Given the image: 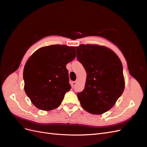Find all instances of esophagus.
<instances>
[{
	"label": "esophagus",
	"mask_w": 147,
	"mask_h": 147,
	"mask_svg": "<svg viewBox=\"0 0 147 147\" xmlns=\"http://www.w3.org/2000/svg\"><path fill=\"white\" fill-rule=\"evenodd\" d=\"M71 86H72L73 88L74 87L75 85L76 84V81H72V82H71Z\"/></svg>",
	"instance_id": "1"
}]
</instances>
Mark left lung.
I'll return each mask as SVG.
<instances>
[{"label":"left lung","mask_w":147,"mask_h":147,"mask_svg":"<svg viewBox=\"0 0 147 147\" xmlns=\"http://www.w3.org/2000/svg\"><path fill=\"white\" fill-rule=\"evenodd\" d=\"M78 60L87 73L83 91L77 93L81 107L93 115L110 110L125 89L120 58L108 47L96 44L76 47Z\"/></svg>","instance_id":"obj_1"}]
</instances>
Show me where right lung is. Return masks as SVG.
<instances>
[{
	"label": "right lung",
	"instance_id": "add662e5",
	"mask_svg": "<svg viewBox=\"0 0 147 147\" xmlns=\"http://www.w3.org/2000/svg\"><path fill=\"white\" fill-rule=\"evenodd\" d=\"M76 57L74 46L51 45L36 51L24 66V91L39 110L50 111L59 107L71 88L66 64Z\"/></svg>",
	"mask_w": 147,
	"mask_h": 147
}]
</instances>
